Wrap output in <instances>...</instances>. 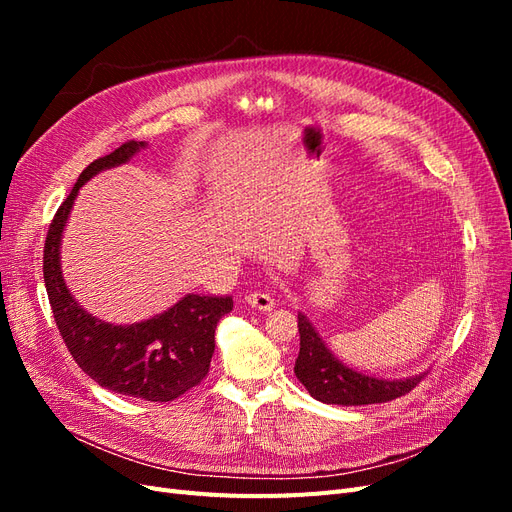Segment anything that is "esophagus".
I'll return each mask as SVG.
<instances>
[{
    "label": "esophagus",
    "instance_id": "obj_1",
    "mask_svg": "<svg viewBox=\"0 0 512 512\" xmlns=\"http://www.w3.org/2000/svg\"><path fill=\"white\" fill-rule=\"evenodd\" d=\"M245 301H247V305H252V307L260 309V312H271L273 305H275L271 294H269V292H260V290L245 294Z\"/></svg>",
    "mask_w": 512,
    "mask_h": 512
}]
</instances>
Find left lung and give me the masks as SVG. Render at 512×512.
I'll use <instances>...</instances> for the list:
<instances>
[{
  "label": "left lung",
  "instance_id": "left-lung-1",
  "mask_svg": "<svg viewBox=\"0 0 512 512\" xmlns=\"http://www.w3.org/2000/svg\"><path fill=\"white\" fill-rule=\"evenodd\" d=\"M299 333L301 350L297 363H294V374H297L307 393L322 401V404H382V401L408 395L425 378V374H421L406 380H378L359 374V371H354L335 359L303 314H299Z\"/></svg>",
  "mask_w": 512,
  "mask_h": 512
}]
</instances>
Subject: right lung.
Instances as JSON below:
<instances>
[{"instance_id":"1","label":"right lung","mask_w":512,"mask_h":512,"mask_svg":"<svg viewBox=\"0 0 512 512\" xmlns=\"http://www.w3.org/2000/svg\"><path fill=\"white\" fill-rule=\"evenodd\" d=\"M143 141H126L91 162L57 209L44 241V286L61 339L85 374L108 391L145 401H173L209 374L215 327L232 309V297L188 294L168 312L138 324H108L74 301L59 269L61 232L81 185L100 170L128 162Z\"/></svg>"}]
</instances>
